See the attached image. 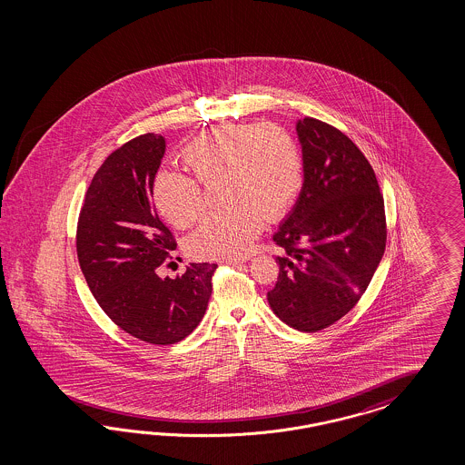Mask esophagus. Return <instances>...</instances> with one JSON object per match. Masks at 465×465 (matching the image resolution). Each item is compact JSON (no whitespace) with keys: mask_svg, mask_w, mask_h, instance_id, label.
Instances as JSON below:
<instances>
[{"mask_svg":"<svg viewBox=\"0 0 465 465\" xmlns=\"http://www.w3.org/2000/svg\"><path fill=\"white\" fill-rule=\"evenodd\" d=\"M251 257H239V259H228L226 261V264H232V266H240V264H243V262H247Z\"/></svg>","mask_w":465,"mask_h":465,"instance_id":"obj_1","label":"esophagus"}]
</instances>
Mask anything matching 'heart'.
Instances as JSON below:
<instances>
[{
	"mask_svg": "<svg viewBox=\"0 0 465 465\" xmlns=\"http://www.w3.org/2000/svg\"><path fill=\"white\" fill-rule=\"evenodd\" d=\"M183 160L200 183L223 181L222 196L232 204L208 216L187 240V251L196 259L243 255L264 218L276 220L288 212L303 183L295 141L272 124L214 127L187 144ZM197 181L177 170H160L153 179L156 210L177 228L196 223L204 213V193Z\"/></svg>",
	"mask_w": 465,
	"mask_h": 465,
	"instance_id": "heart-1",
	"label": "heart"
}]
</instances>
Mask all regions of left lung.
Instances as JSON below:
<instances>
[{
    "instance_id": "8db88e82",
    "label": "left lung",
    "mask_w": 465,
    "mask_h": 465,
    "mask_svg": "<svg viewBox=\"0 0 465 465\" xmlns=\"http://www.w3.org/2000/svg\"><path fill=\"white\" fill-rule=\"evenodd\" d=\"M296 134L303 185L272 237L282 252L268 302L284 324L317 332L365 293L385 251V210L375 172L344 133L305 117Z\"/></svg>"
}]
</instances>
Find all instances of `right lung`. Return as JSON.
I'll return each instance as SVG.
<instances>
[{
  "mask_svg": "<svg viewBox=\"0 0 465 465\" xmlns=\"http://www.w3.org/2000/svg\"><path fill=\"white\" fill-rule=\"evenodd\" d=\"M163 155L165 138L148 133L107 156L86 191L76 230L80 268L102 310L127 334L162 346L199 325L216 269L191 262L173 280L156 274L175 249L152 203Z\"/></svg>",
  "mask_w": 465,
  "mask_h": 465,
  "instance_id": "obj_1",
  "label": "right lung"
}]
</instances>
